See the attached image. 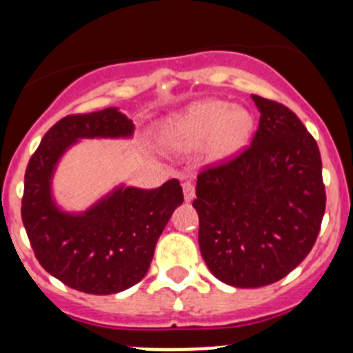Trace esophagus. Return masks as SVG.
Masks as SVG:
<instances>
[{"instance_id": "1", "label": "esophagus", "mask_w": 353, "mask_h": 353, "mask_svg": "<svg viewBox=\"0 0 353 353\" xmlns=\"http://www.w3.org/2000/svg\"><path fill=\"white\" fill-rule=\"evenodd\" d=\"M181 188H183L185 201H187V202L194 201V197H195V185H194V181H192V180H185L183 183H181Z\"/></svg>"}]
</instances>
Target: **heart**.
I'll return each instance as SVG.
<instances>
[{
  "mask_svg": "<svg viewBox=\"0 0 353 353\" xmlns=\"http://www.w3.org/2000/svg\"><path fill=\"white\" fill-rule=\"evenodd\" d=\"M253 119L243 108L223 100H210L181 115L172 125L170 141L180 148H195L209 141L212 159H228L248 144Z\"/></svg>",
  "mask_w": 353,
  "mask_h": 353,
  "instance_id": "1",
  "label": "heart"
}]
</instances>
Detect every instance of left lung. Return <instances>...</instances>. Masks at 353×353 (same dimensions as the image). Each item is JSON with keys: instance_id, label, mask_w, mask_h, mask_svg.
I'll list each match as a JSON object with an SVG mask.
<instances>
[{"instance_id": "8db88e82", "label": "left lung", "mask_w": 353, "mask_h": 353, "mask_svg": "<svg viewBox=\"0 0 353 353\" xmlns=\"http://www.w3.org/2000/svg\"><path fill=\"white\" fill-rule=\"evenodd\" d=\"M252 98L260 110L252 143L203 166L192 203L209 270L246 289L281 281L307 256L326 207L314 137L285 105Z\"/></svg>"}]
</instances>
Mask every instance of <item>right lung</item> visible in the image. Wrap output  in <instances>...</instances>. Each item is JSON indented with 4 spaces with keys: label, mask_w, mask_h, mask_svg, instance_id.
<instances>
[{
    "label": "right lung",
    "mask_w": 353,
    "mask_h": 353,
    "mask_svg": "<svg viewBox=\"0 0 353 353\" xmlns=\"http://www.w3.org/2000/svg\"><path fill=\"white\" fill-rule=\"evenodd\" d=\"M132 129L112 107L66 115L47 130L25 170L21 221L35 258L79 292L103 296L136 285L150 268L159 234L183 202L180 181L172 178L152 190L119 188L83 216L54 207L49 180L69 144L78 137L129 136Z\"/></svg>",
    "instance_id": "1"
}]
</instances>
